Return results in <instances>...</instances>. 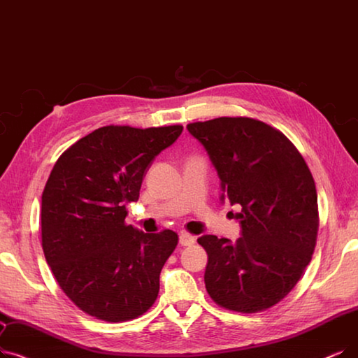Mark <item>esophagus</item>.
Here are the masks:
<instances>
[{
  "instance_id": "34e87169",
  "label": "esophagus",
  "mask_w": 358,
  "mask_h": 358,
  "mask_svg": "<svg viewBox=\"0 0 358 358\" xmlns=\"http://www.w3.org/2000/svg\"><path fill=\"white\" fill-rule=\"evenodd\" d=\"M194 243H196V238L192 234H189V232H181V234H180V244L181 245L187 247V245H193Z\"/></svg>"
}]
</instances>
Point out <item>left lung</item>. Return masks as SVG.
<instances>
[{"instance_id":"1","label":"left lung","mask_w":358,"mask_h":358,"mask_svg":"<svg viewBox=\"0 0 358 358\" xmlns=\"http://www.w3.org/2000/svg\"><path fill=\"white\" fill-rule=\"evenodd\" d=\"M187 130L206 149L231 205L241 206L236 243L197 238L208 253L206 291L232 312H263L287 297L312 260L319 229L313 176L289 138L263 121L220 117Z\"/></svg>"}]
</instances>
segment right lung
<instances>
[{
  "label": "right lung",
  "mask_w": 358,
  "mask_h": 358,
  "mask_svg": "<svg viewBox=\"0 0 358 358\" xmlns=\"http://www.w3.org/2000/svg\"><path fill=\"white\" fill-rule=\"evenodd\" d=\"M182 126H105L82 137L55 162L42 193V248L58 285L89 316L105 322L146 313L159 275L178 244L126 224L152 161Z\"/></svg>",
  "instance_id": "add662e5"
}]
</instances>
